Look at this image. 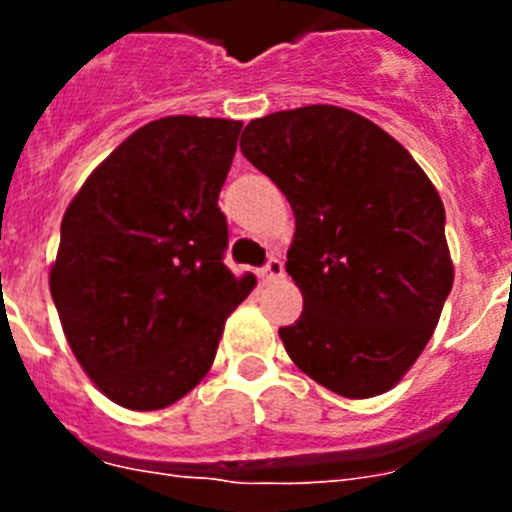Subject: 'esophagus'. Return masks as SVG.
<instances>
[{
  "instance_id": "obj_1",
  "label": "esophagus",
  "mask_w": 512,
  "mask_h": 512,
  "mask_svg": "<svg viewBox=\"0 0 512 512\" xmlns=\"http://www.w3.org/2000/svg\"><path fill=\"white\" fill-rule=\"evenodd\" d=\"M282 274H284V264L279 259H269L264 269L259 271V277L264 279V282H274V279H279Z\"/></svg>"
}]
</instances>
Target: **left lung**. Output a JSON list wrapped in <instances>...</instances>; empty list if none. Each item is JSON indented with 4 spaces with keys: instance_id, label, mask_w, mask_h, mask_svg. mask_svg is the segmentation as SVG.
<instances>
[{
    "instance_id": "left-lung-1",
    "label": "left lung",
    "mask_w": 512,
    "mask_h": 512,
    "mask_svg": "<svg viewBox=\"0 0 512 512\" xmlns=\"http://www.w3.org/2000/svg\"><path fill=\"white\" fill-rule=\"evenodd\" d=\"M241 151L295 212L287 274L302 315L279 328L289 359L341 397L392 390L454 284L431 179L390 133L333 104L251 120Z\"/></svg>"
}]
</instances>
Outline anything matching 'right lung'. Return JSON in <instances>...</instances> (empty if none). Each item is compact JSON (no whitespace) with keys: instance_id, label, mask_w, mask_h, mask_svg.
<instances>
[{"instance_id":"1","label":"right lung","mask_w":512,"mask_h":512,"mask_svg":"<svg viewBox=\"0 0 512 512\" xmlns=\"http://www.w3.org/2000/svg\"><path fill=\"white\" fill-rule=\"evenodd\" d=\"M241 128L223 117L148 122L63 215L51 297L81 369L122 408L161 410L192 392L256 284L223 264L217 207Z\"/></svg>"}]
</instances>
